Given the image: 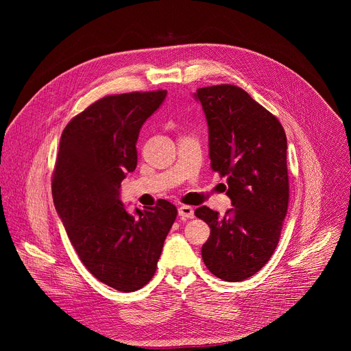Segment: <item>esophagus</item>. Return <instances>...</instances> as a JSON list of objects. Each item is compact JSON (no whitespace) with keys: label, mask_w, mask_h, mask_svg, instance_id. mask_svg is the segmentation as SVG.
<instances>
[{"label":"esophagus","mask_w":351,"mask_h":351,"mask_svg":"<svg viewBox=\"0 0 351 351\" xmlns=\"http://www.w3.org/2000/svg\"><path fill=\"white\" fill-rule=\"evenodd\" d=\"M178 213L182 219H193L195 217V210L192 206H188V205H182L179 206L178 209Z\"/></svg>","instance_id":"obj_1"}]
</instances>
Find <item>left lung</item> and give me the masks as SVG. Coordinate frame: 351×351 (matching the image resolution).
<instances>
[{
	"label": "left lung",
	"instance_id": "8db88e82",
	"mask_svg": "<svg viewBox=\"0 0 351 351\" xmlns=\"http://www.w3.org/2000/svg\"><path fill=\"white\" fill-rule=\"evenodd\" d=\"M209 129L210 166L226 176L232 206L223 216L195 210L210 236L202 259L216 278L242 282L271 257L289 204L287 139L279 119L234 85L199 88Z\"/></svg>",
	"mask_w": 351,
	"mask_h": 351
}]
</instances>
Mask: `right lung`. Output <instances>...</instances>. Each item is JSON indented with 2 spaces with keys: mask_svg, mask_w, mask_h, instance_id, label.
<instances>
[{
  "mask_svg": "<svg viewBox=\"0 0 351 351\" xmlns=\"http://www.w3.org/2000/svg\"><path fill=\"white\" fill-rule=\"evenodd\" d=\"M165 98L166 90L131 92L92 104L65 126L55 163L53 205L72 246L99 282L125 293L152 279L178 215L163 199L132 215L119 199L141 128Z\"/></svg>",
  "mask_w": 351,
  "mask_h": 351,
  "instance_id": "obj_1",
  "label": "right lung"
}]
</instances>
